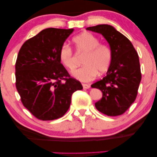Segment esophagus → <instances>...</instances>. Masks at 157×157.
<instances>
[{
    "mask_svg": "<svg viewBox=\"0 0 157 157\" xmlns=\"http://www.w3.org/2000/svg\"><path fill=\"white\" fill-rule=\"evenodd\" d=\"M82 85H83V89H89L90 88V86L89 85H88V84L83 83Z\"/></svg>",
    "mask_w": 157,
    "mask_h": 157,
    "instance_id": "1",
    "label": "esophagus"
}]
</instances>
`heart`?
I'll list each match as a JSON object with an SVG mask.
<instances>
[{
	"label": "heart",
	"instance_id": "heart-1",
	"mask_svg": "<svg viewBox=\"0 0 157 157\" xmlns=\"http://www.w3.org/2000/svg\"><path fill=\"white\" fill-rule=\"evenodd\" d=\"M72 42L76 53L84 54L82 60L83 65L72 73L76 79L89 82L94 80L97 74L102 75L109 69L113 58L112 50L109 45L100 43L98 37L88 32L74 37ZM59 58L68 70L75 69L73 51L67 44L61 46Z\"/></svg>",
	"mask_w": 157,
	"mask_h": 157
}]
</instances>
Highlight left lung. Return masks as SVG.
<instances>
[{
    "label": "left lung",
    "instance_id": "1",
    "mask_svg": "<svg viewBox=\"0 0 157 157\" xmlns=\"http://www.w3.org/2000/svg\"><path fill=\"white\" fill-rule=\"evenodd\" d=\"M86 30L101 33L109 42L113 58L106 76L91 86L102 92L96 109L108 116L124 113L136 100L141 81L138 53L130 40L110 25L101 24Z\"/></svg>",
    "mask_w": 157,
    "mask_h": 157
}]
</instances>
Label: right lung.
<instances>
[{"instance_id": "1", "label": "right lung", "mask_w": 157, "mask_h": 157, "mask_svg": "<svg viewBox=\"0 0 157 157\" xmlns=\"http://www.w3.org/2000/svg\"><path fill=\"white\" fill-rule=\"evenodd\" d=\"M74 29L50 28L25 41L15 64L16 88L24 106L40 120L63 117L71 94L83 89L69 75L59 58V51Z\"/></svg>"}]
</instances>
